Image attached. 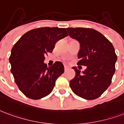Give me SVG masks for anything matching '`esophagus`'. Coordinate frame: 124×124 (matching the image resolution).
<instances>
[{"mask_svg": "<svg viewBox=\"0 0 124 124\" xmlns=\"http://www.w3.org/2000/svg\"><path fill=\"white\" fill-rule=\"evenodd\" d=\"M68 70V67L66 66H64V70H65V71H66V70Z\"/></svg>", "mask_w": 124, "mask_h": 124, "instance_id": "obj_1", "label": "esophagus"}]
</instances>
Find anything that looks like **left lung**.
Returning <instances> with one entry per match:
<instances>
[{"label":"left lung","instance_id":"left-lung-1","mask_svg":"<svg viewBox=\"0 0 124 124\" xmlns=\"http://www.w3.org/2000/svg\"><path fill=\"white\" fill-rule=\"evenodd\" d=\"M69 35L78 41V64L87 66L83 74L76 67L70 81L72 91L86 100L97 99L108 89L115 72L117 56L112 44L100 32L91 28L68 27Z\"/></svg>","mask_w":124,"mask_h":124}]
</instances>
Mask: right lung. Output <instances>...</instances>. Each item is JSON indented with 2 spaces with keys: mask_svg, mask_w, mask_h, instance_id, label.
I'll list each match as a JSON object with an SVG mask.
<instances>
[{
  "mask_svg": "<svg viewBox=\"0 0 124 124\" xmlns=\"http://www.w3.org/2000/svg\"><path fill=\"white\" fill-rule=\"evenodd\" d=\"M68 35L65 28L40 27L23 35L11 50V72L18 88L31 99H40L52 92L57 78L64 71L62 62L47 67L45 56L56 43Z\"/></svg>",
  "mask_w": 124,
  "mask_h": 124,
  "instance_id": "right-lung-1",
  "label": "right lung"
}]
</instances>
